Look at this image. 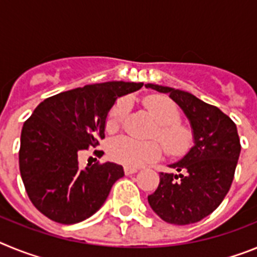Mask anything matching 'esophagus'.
Instances as JSON below:
<instances>
[{
	"mask_svg": "<svg viewBox=\"0 0 257 257\" xmlns=\"http://www.w3.org/2000/svg\"><path fill=\"white\" fill-rule=\"evenodd\" d=\"M123 170L126 175H133L135 174V172H138V169H135V167H128V166H124Z\"/></svg>",
	"mask_w": 257,
	"mask_h": 257,
	"instance_id": "34e87169",
	"label": "esophagus"
}]
</instances>
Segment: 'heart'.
<instances>
[{"label": "heart", "mask_w": 257, "mask_h": 257, "mask_svg": "<svg viewBox=\"0 0 257 257\" xmlns=\"http://www.w3.org/2000/svg\"><path fill=\"white\" fill-rule=\"evenodd\" d=\"M143 104L156 119L157 126L153 131V138L162 143L166 153L171 157L187 154L194 144V133L189 126L180 122L178 105L170 97L162 95H149L143 100ZM127 112L128 101L126 99L115 101L106 117V131H117ZM108 154L114 162L128 167H139L158 160L162 154V147L157 140L138 142L128 136H118L109 143Z\"/></svg>", "instance_id": "heart-1"}]
</instances>
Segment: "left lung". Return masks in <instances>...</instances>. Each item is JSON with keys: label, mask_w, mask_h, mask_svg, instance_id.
<instances>
[{"label": "left lung", "mask_w": 257, "mask_h": 257, "mask_svg": "<svg viewBox=\"0 0 257 257\" xmlns=\"http://www.w3.org/2000/svg\"><path fill=\"white\" fill-rule=\"evenodd\" d=\"M170 97L189 118L194 147L170 165L179 175L160 174V185L148 196L152 210L175 225L193 224L216 210L228 194L240 153L237 126L217 106L187 91L148 83Z\"/></svg>", "instance_id": "1"}]
</instances>
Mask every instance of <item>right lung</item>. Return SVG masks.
Wrapping results in <instances>:
<instances>
[{
  "mask_svg": "<svg viewBox=\"0 0 257 257\" xmlns=\"http://www.w3.org/2000/svg\"><path fill=\"white\" fill-rule=\"evenodd\" d=\"M143 83L112 81L86 85L45 99L24 122L19 169L27 194L52 221L76 224L103 206L113 184L124 175L117 163L81 169L78 154L105 138V119L115 99Z\"/></svg>",
  "mask_w": 257,
  "mask_h": 257,
  "instance_id": "add662e5",
  "label": "right lung"
}]
</instances>
